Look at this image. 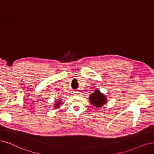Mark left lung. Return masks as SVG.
<instances>
[{"mask_svg":"<svg viewBox=\"0 0 154 154\" xmlns=\"http://www.w3.org/2000/svg\"><path fill=\"white\" fill-rule=\"evenodd\" d=\"M89 99L90 103L98 109L105 105L107 101L106 96L101 93L98 89H96L94 93L90 94Z\"/></svg>","mask_w":154,"mask_h":154,"instance_id":"1","label":"left lung"}]
</instances>
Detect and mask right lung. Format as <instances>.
<instances>
[{"instance_id": "1", "label": "right lung", "mask_w": 154, "mask_h": 154, "mask_svg": "<svg viewBox=\"0 0 154 154\" xmlns=\"http://www.w3.org/2000/svg\"><path fill=\"white\" fill-rule=\"evenodd\" d=\"M61 100H62V99L60 98L56 101V103L54 104V107L55 108V109H56V108H57V109L60 108V106L61 104Z\"/></svg>"}]
</instances>
